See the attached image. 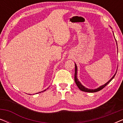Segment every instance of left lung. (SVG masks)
I'll use <instances>...</instances> for the list:
<instances>
[{
    "label": "left lung",
    "instance_id": "8db88e82",
    "mask_svg": "<svg viewBox=\"0 0 123 123\" xmlns=\"http://www.w3.org/2000/svg\"><path fill=\"white\" fill-rule=\"evenodd\" d=\"M77 65L76 64H75V74H74V80H75V83H76V85L80 89V90L82 91H84V92H98L99 91L101 90L102 89H103L104 87L105 86H106L108 85V84L110 83V82L111 81V80H112L114 78V77H115V75H116V73L114 75V76L112 77L111 79H110V80H109L108 82H107L106 83H105V85H104L103 86H100V87H98V88H97V89H95V90H90V89H88L87 88H86L83 86V85H82L81 83H80V82L78 81V79H77Z\"/></svg>",
    "mask_w": 123,
    "mask_h": 123
}]
</instances>
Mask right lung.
Listing matches in <instances>:
<instances>
[{"label": "right lung", "instance_id": "right-lung-1", "mask_svg": "<svg viewBox=\"0 0 123 123\" xmlns=\"http://www.w3.org/2000/svg\"><path fill=\"white\" fill-rule=\"evenodd\" d=\"M46 91V90H44V91Z\"/></svg>", "mask_w": 123, "mask_h": 123}]
</instances>
